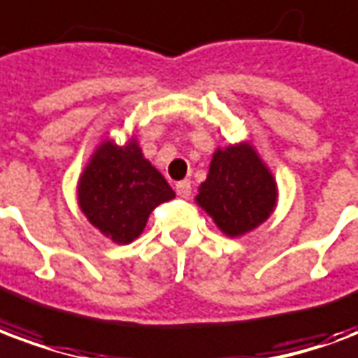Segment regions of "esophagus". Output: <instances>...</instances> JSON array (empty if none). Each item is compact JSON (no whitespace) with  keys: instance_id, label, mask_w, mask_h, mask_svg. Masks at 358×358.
<instances>
[{"instance_id":"obj_1","label":"esophagus","mask_w":358,"mask_h":358,"mask_svg":"<svg viewBox=\"0 0 358 358\" xmlns=\"http://www.w3.org/2000/svg\"><path fill=\"white\" fill-rule=\"evenodd\" d=\"M176 193H178L180 197H189V193H192V182L189 180H182L176 184Z\"/></svg>"}]
</instances>
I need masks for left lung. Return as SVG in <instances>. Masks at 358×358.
<instances>
[{"instance_id": "1", "label": "left lung", "mask_w": 358, "mask_h": 358, "mask_svg": "<svg viewBox=\"0 0 358 358\" xmlns=\"http://www.w3.org/2000/svg\"><path fill=\"white\" fill-rule=\"evenodd\" d=\"M277 186L260 157L246 144L214 153L197 203L229 237L250 231L273 213Z\"/></svg>"}]
</instances>
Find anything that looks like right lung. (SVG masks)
<instances>
[{"label":"right lung","mask_w":358,"mask_h":358,"mask_svg":"<svg viewBox=\"0 0 358 358\" xmlns=\"http://www.w3.org/2000/svg\"><path fill=\"white\" fill-rule=\"evenodd\" d=\"M174 197L163 174L144 159L134 140L106 142L79 180V206L92 226L115 243H131L155 206Z\"/></svg>","instance_id":"right-lung-1"}]
</instances>
